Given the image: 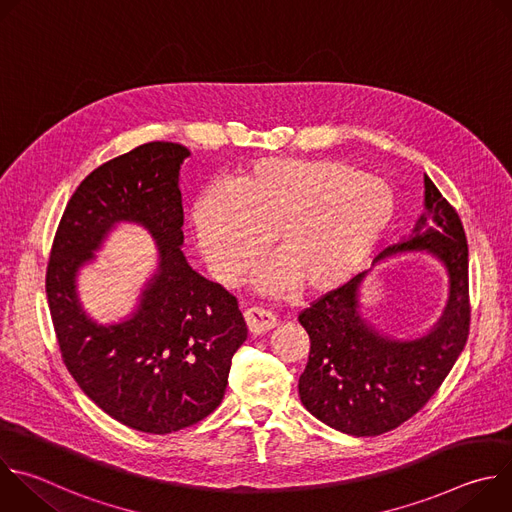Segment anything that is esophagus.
Here are the masks:
<instances>
[{"label":"esophagus","instance_id":"34e87169","mask_svg":"<svg viewBox=\"0 0 512 512\" xmlns=\"http://www.w3.org/2000/svg\"><path fill=\"white\" fill-rule=\"evenodd\" d=\"M245 322H247V328L253 336H259V334H267L269 330L275 328L277 320L271 312L263 310V308H249L245 312Z\"/></svg>","mask_w":512,"mask_h":512}]
</instances>
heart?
Segmentation results:
<instances>
[{"label": "heart", "instance_id": "b5f03b06", "mask_svg": "<svg viewBox=\"0 0 512 512\" xmlns=\"http://www.w3.org/2000/svg\"><path fill=\"white\" fill-rule=\"evenodd\" d=\"M397 212L389 182L338 160L265 158L202 190L190 227L223 285H239L271 237L273 261L257 289L328 294L375 253Z\"/></svg>", "mask_w": 512, "mask_h": 512}]
</instances>
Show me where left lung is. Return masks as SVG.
<instances>
[{"instance_id": "8db88e82", "label": "left lung", "mask_w": 512, "mask_h": 512, "mask_svg": "<svg viewBox=\"0 0 512 512\" xmlns=\"http://www.w3.org/2000/svg\"><path fill=\"white\" fill-rule=\"evenodd\" d=\"M425 212L403 241L387 247L373 266L399 252L419 250L449 273V302L419 339H395L361 314L362 271L300 314L310 356L300 377V399L322 423L348 435H381L413 417L440 389L462 354L470 330L468 243L454 206L425 174Z\"/></svg>"}]
</instances>
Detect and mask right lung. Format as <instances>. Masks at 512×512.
I'll list each match as a JSON object with an SVG mask.
<instances>
[{
  "mask_svg": "<svg viewBox=\"0 0 512 512\" xmlns=\"http://www.w3.org/2000/svg\"><path fill=\"white\" fill-rule=\"evenodd\" d=\"M188 148L152 141L93 170L68 200L52 243L46 296L68 373L107 415L145 433L190 427L221 405L231 358L247 340L235 296L196 273L184 253L180 166ZM121 222L143 226L159 267L136 310L99 325L76 279Z\"/></svg>",
  "mask_w": 512,
  "mask_h": 512,
  "instance_id": "1",
  "label": "right lung"
}]
</instances>
